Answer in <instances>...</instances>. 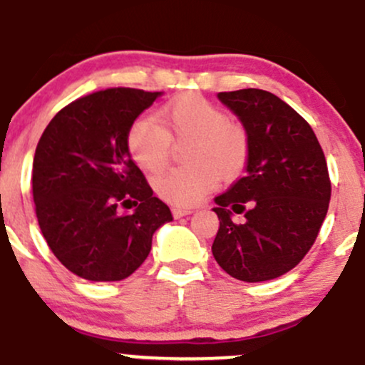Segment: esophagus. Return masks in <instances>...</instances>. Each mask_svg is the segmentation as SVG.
<instances>
[{"label":"esophagus","instance_id":"obj_1","mask_svg":"<svg viewBox=\"0 0 365 365\" xmlns=\"http://www.w3.org/2000/svg\"><path fill=\"white\" fill-rule=\"evenodd\" d=\"M192 212H194V209H190V207H175L173 209V216L175 217L188 216V215H192Z\"/></svg>","mask_w":365,"mask_h":365}]
</instances>
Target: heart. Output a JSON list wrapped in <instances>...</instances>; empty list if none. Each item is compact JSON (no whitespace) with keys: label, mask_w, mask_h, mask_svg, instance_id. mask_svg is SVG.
I'll use <instances>...</instances> for the list:
<instances>
[{"label":"heart","mask_w":365,"mask_h":365,"mask_svg":"<svg viewBox=\"0 0 365 365\" xmlns=\"http://www.w3.org/2000/svg\"><path fill=\"white\" fill-rule=\"evenodd\" d=\"M171 140H194L188 149V163L194 166L165 170L154 178L159 197L178 207L199 204L216 185L217 175L223 180L238 177L250 153L247 130L199 94L171 99L159 108L158 123L140 118L127 135L130 156L145 171L166 165Z\"/></svg>","instance_id":"heart-1"}]
</instances>
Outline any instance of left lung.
Segmentation results:
<instances>
[{
    "label": "left lung",
    "mask_w": 365,
    "mask_h": 365,
    "mask_svg": "<svg viewBox=\"0 0 365 365\" xmlns=\"http://www.w3.org/2000/svg\"><path fill=\"white\" fill-rule=\"evenodd\" d=\"M250 140L245 175L215 197L220 220L212 255L233 278L267 282L309 252L328 212L331 182L311 125L261 89L220 92ZM237 214H244L240 224Z\"/></svg>",
    "instance_id": "obj_1"
}]
</instances>
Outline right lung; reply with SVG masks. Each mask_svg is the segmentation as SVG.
<instances>
[{
    "mask_svg": "<svg viewBox=\"0 0 365 365\" xmlns=\"http://www.w3.org/2000/svg\"><path fill=\"white\" fill-rule=\"evenodd\" d=\"M161 94L94 92L58 111L41 135L32 168L37 221L58 261L83 279L128 278L156 230L173 221L127 145L132 123Z\"/></svg>",
    "mask_w": 365,
    "mask_h": 365,
    "instance_id": "1",
    "label": "right lung"
}]
</instances>
